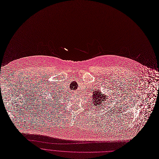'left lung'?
<instances>
[{
  "label": "left lung",
  "instance_id": "1",
  "mask_svg": "<svg viewBox=\"0 0 159 159\" xmlns=\"http://www.w3.org/2000/svg\"><path fill=\"white\" fill-rule=\"evenodd\" d=\"M93 95L92 96L93 97L92 101L94 102V105L96 106L102 104V102L103 101L106 100L107 99V96L102 94L99 91V90H95V91L93 90Z\"/></svg>",
  "mask_w": 159,
  "mask_h": 159
}]
</instances>
